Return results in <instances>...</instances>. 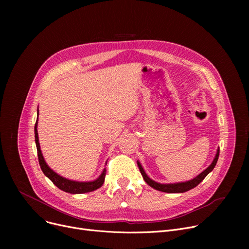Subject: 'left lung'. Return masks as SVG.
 Listing matches in <instances>:
<instances>
[{"mask_svg":"<svg viewBox=\"0 0 249 249\" xmlns=\"http://www.w3.org/2000/svg\"><path fill=\"white\" fill-rule=\"evenodd\" d=\"M219 148L217 149L216 151V154H215V158L212 161V163L209 165L205 171H203L200 175H198L197 177H195L194 178L190 179V180H187V181H180V182H173V184H160V182H158L155 181L153 179H151L147 175L146 173L144 172V169H143L141 163L137 160V164H138V167H139V171L142 175V178L143 179H144V181L146 182V184L148 186H150L151 188H153L154 190H158V191H160V192H163V193H169V194H177V193H185V192H188L192 189H194L195 187H197L200 182L208 176V174H210L217 161H218V158H219Z\"/></svg>","mask_w":249,"mask_h":249,"instance_id":"obj_1","label":"left lung"}]
</instances>
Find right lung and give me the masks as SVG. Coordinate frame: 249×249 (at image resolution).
Masks as SVG:
<instances>
[{
    "label": "right lung",
    "instance_id": "add662e5",
    "mask_svg": "<svg viewBox=\"0 0 249 249\" xmlns=\"http://www.w3.org/2000/svg\"><path fill=\"white\" fill-rule=\"evenodd\" d=\"M39 111H37V115ZM37 125H38V118L35 123L34 127V133H35V143H36V147H37V154H38V160L39 164H40V167L42 169L43 174L52 181L53 184L60 189L63 192H67L70 194H85L89 192H93L99 188H101L105 181V177H106V168H104L99 178H97L94 180H89V181H77V180H72L65 178L58 174H56L54 171L48 166L46 163L43 154L40 149V143H39V137H38V131H37ZM107 164V162H106Z\"/></svg>",
    "mask_w": 249,
    "mask_h": 249
}]
</instances>
